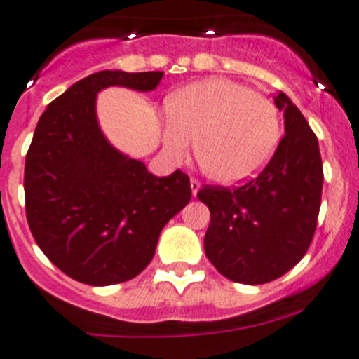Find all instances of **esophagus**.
Listing matches in <instances>:
<instances>
[{
    "mask_svg": "<svg viewBox=\"0 0 359 359\" xmlns=\"http://www.w3.org/2000/svg\"><path fill=\"white\" fill-rule=\"evenodd\" d=\"M200 187H201L200 180H196V179H191V191H193V196H196V194H198V191H200Z\"/></svg>",
    "mask_w": 359,
    "mask_h": 359,
    "instance_id": "esophagus-1",
    "label": "esophagus"
}]
</instances>
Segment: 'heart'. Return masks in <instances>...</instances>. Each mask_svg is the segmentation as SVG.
<instances>
[{"label":"heart","instance_id":"b5f03b06","mask_svg":"<svg viewBox=\"0 0 359 359\" xmlns=\"http://www.w3.org/2000/svg\"><path fill=\"white\" fill-rule=\"evenodd\" d=\"M163 146L175 159L196 153L205 172L224 186L259 175L278 149L281 123L271 100L247 85L208 78L166 99Z\"/></svg>","mask_w":359,"mask_h":359}]
</instances>
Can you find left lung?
Instances as JSON below:
<instances>
[{
  "instance_id": "left-lung-1",
  "label": "left lung",
  "mask_w": 359,
  "mask_h": 359,
  "mask_svg": "<svg viewBox=\"0 0 359 359\" xmlns=\"http://www.w3.org/2000/svg\"><path fill=\"white\" fill-rule=\"evenodd\" d=\"M285 135L266 168L243 186H205V253L227 280L262 285L283 276L309 248L323 189V163L309 123L283 92Z\"/></svg>"
}]
</instances>
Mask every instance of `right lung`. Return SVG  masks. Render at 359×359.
I'll return each instance as SVG.
<instances>
[{"instance_id": "add662e5", "label": "right lung", "mask_w": 359, "mask_h": 359, "mask_svg": "<svg viewBox=\"0 0 359 359\" xmlns=\"http://www.w3.org/2000/svg\"><path fill=\"white\" fill-rule=\"evenodd\" d=\"M161 71H99L48 104L25 156V215L41 252L72 280L106 287L153 260L165 224L191 200L189 177H156L119 153L97 119L107 86L151 92Z\"/></svg>"}]
</instances>
